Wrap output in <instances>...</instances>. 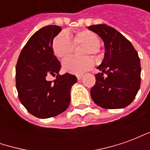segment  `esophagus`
<instances>
[{
	"mask_svg": "<svg viewBox=\"0 0 150 150\" xmlns=\"http://www.w3.org/2000/svg\"><path fill=\"white\" fill-rule=\"evenodd\" d=\"M82 77H83V75H77V79H78V80H79V79H81Z\"/></svg>",
	"mask_w": 150,
	"mask_h": 150,
	"instance_id": "1",
	"label": "esophagus"
}]
</instances>
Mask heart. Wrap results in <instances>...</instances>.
<instances>
[{
	"mask_svg": "<svg viewBox=\"0 0 150 150\" xmlns=\"http://www.w3.org/2000/svg\"><path fill=\"white\" fill-rule=\"evenodd\" d=\"M79 44H84L82 50L83 55L91 54L96 56L100 52V38L93 31L88 30L78 31L72 37L66 33H60L53 41V50L56 56L63 59L73 51L74 45ZM92 65L93 60L89 56L80 58L71 56L63 60L62 69L71 74L81 75L91 68Z\"/></svg>",
	"mask_w": 150,
	"mask_h": 150,
	"instance_id": "b5f03b06",
	"label": "heart"
}]
</instances>
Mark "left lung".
Masks as SVG:
<instances>
[{
    "label": "left lung",
    "instance_id": "obj_1",
    "mask_svg": "<svg viewBox=\"0 0 150 150\" xmlns=\"http://www.w3.org/2000/svg\"><path fill=\"white\" fill-rule=\"evenodd\" d=\"M102 38L104 58L97 67L91 96L98 106L108 109L127 107L141 85V63L132 43L114 28L100 24L88 26ZM105 74L104 76L103 75Z\"/></svg>",
    "mask_w": 150,
    "mask_h": 150
}]
</instances>
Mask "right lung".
Masks as SVG:
<instances>
[{
	"instance_id": "obj_1",
	"label": "right lung",
	"mask_w": 150,
	"mask_h": 150,
	"mask_svg": "<svg viewBox=\"0 0 150 150\" xmlns=\"http://www.w3.org/2000/svg\"><path fill=\"white\" fill-rule=\"evenodd\" d=\"M58 25H47L35 32L21 51L16 66L18 97L27 111L41 119L59 115L68 108L75 75L59 74L61 65L53 50V40L61 32ZM54 81L47 76H55Z\"/></svg>"
}]
</instances>
